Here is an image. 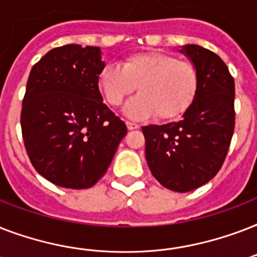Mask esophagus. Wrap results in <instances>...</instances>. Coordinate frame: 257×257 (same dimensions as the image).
Segmentation results:
<instances>
[{"mask_svg": "<svg viewBox=\"0 0 257 257\" xmlns=\"http://www.w3.org/2000/svg\"><path fill=\"white\" fill-rule=\"evenodd\" d=\"M126 126H128L129 131H135V129L140 128V125L136 124V122H131V121H126Z\"/></svg>", "mask_w": 257, "mask_h": 257, "instance_id": "1", "label": "esophagus"}]
</instances>
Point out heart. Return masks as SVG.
<instances>
[{
	"label": "heart",
	"instance_id": "obj_1",
	"mask_svg": "<svg viewBox=\"0 0 257 257\" xmlns=\"http://www.w3.org/2000/svg\"><path fill=\"white\" fill-rule=\"evenodd\" d=\"M199 72L193 64L163 52L131 54L122 64H109L98 74V86L105 100L118 106L139 86L125 106V114L135 120L156 116L173 120L187 112L199 92Z\"/></svg>",
	"mask_w": 257,
	"mask_h": 257
}]
</instances>
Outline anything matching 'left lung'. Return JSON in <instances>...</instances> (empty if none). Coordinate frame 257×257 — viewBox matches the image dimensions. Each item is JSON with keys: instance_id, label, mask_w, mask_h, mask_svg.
<instances>
[{"instance_id": "left-lung-1", "label": "left lung", "mask_w": 257, "mask_h": 257, "mask_svg": "<svg viewBox=\"0 0 257 257\" xmlns=\"http://www.w3.org/2000/svg\"><path fill=\"white\" fill-rule=\"evenodd\" d=\"M199 72V92L177 122L143 126L145 159L155 179L175 192H189L216 176L235 129V81L227 65L199 45L180 49Z\"/></svg>"}]
</instances>
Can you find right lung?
Here are the masks:
<instances>
[{
    "label": "right lung",
    "mask_w": 257,
    "mask_h": 257,
    "mask_svg": "<svg viewBox=\"0 0 257 257\" xmlns=\"http://www.w3.org/2000/svg\"><path fill=\"white\" fill-rule=\"evenodd\" d=\"M98 46L49 50L32 68L22 101L24 144L36 171L58 187L85 189L105 175L126 125L102 102Z\"/></svg>",
    "instance_id": "obj_1"
}]
</instances>
